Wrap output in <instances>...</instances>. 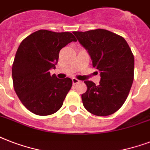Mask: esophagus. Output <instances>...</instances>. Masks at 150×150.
I'll return each mask as SVG.
<instances>
[{
    "instance_id": "esophagus-1",
    "label": "esophagus",
    "mask_w": 150,
    "mask_h": 150,
    "mask_svg": "<svg viewBox=\"0 0 150 150\" xmlns=\"http://www.w3.org/2000/svg\"><path fill=\"white\" fill-rule=\"evenodd\" d=\"M79 80H78L77 79H75V78H73V79H72V83H73V85L77 84V83H79Z\"/></svg>"
}]
</instances>
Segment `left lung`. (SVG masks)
Returning <instances> with one entry per match:
<instances>
[{
  "instance_id": "8db88e82",
  "label": "left lung",
  "mask_w": 150,
  "mask_h": 150,
  "mask_svg": "<svg viewBox=\"0 0 150 150\" xmlns=\"http://www.w3.org/2000/svg\"><path fill=\"white\" fill-rule=\"evenodd\" d=\"M100 72V84L85 81V108L96 116H108L125 102L134 79V56L122 36L106 29L73 32Z\"/></svg>"
}]
</instances>
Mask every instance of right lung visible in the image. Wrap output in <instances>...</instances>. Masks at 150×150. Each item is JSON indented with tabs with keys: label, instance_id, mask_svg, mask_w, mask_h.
<instances>
[{
	"label": "right lung",
	"instance_id": "obj_1",
	"mask_svg": "<svg viewBox=\"0 0 150 150\" xmlns=\"http://www.w3.org/2000/svg\"><path fill=\"white\" fill-rule=\"evenodd\" d=\"M76 39L72 33L40 29L25 38L12 64L13 86L18 97L29 111L40 116L56 113L72 86L70 78L50 75L59 52Z\"/></svg>",
	"mask_w": 150,
	"mask_h": 150
}]
</instances>
